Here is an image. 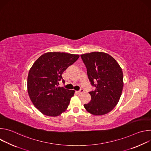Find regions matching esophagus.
<instances>
[{
  "instance_id": "34e87169",
  "label": "esophagus",
  "mask_w": 151,
  "mask_h": 151,
  "mask_svg": "<svg viewBox=\"0 0 151 151\" xmlns=\"http://www.w3.org/2000/svg\"><path fill=\"white\" fill-rule=\"evenodd\" d=\"M78 94H82V93H83V92H84V90H83V89H81L79 91H76Z\"/></svg>"
}]
</instances>
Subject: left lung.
Returning a JSON list of instances; mask_svg holds the SVG:
<instances>
[{
    "label": "left lung",
    "instance_id": "obj_1",
    "mask_svg": "<svg viewBox=\"0 0 151 151\" xmlns=\"http://www.w3.org/2000/svg\"><path fill=\"white\" fill-rule=\"evenodd\" d=\"M91 84V100L84 107L94 115L110 112L118 103L123 89V73L117 61L109 54L92 52L81 55Z\"/></svg>",
    "mask_w": 151,
    "mask_h": 151
}]
</instances>
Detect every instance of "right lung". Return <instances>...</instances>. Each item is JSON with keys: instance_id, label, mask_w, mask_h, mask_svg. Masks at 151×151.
I'll return each instance as SVG.
<instances>
[{"instance_id": "1", "label": "right lung", "mask_w": 151, "mask_h": 151, "mask_svg": "<svg viewBox=\"0 0 151 151\" xmlns=\"http://www.w3.org/2000/svg\"><path fill=\"white\" fill-rule=\"evenodd\" d=\"M79 57L66 52H47L30 68L27 78L29 96L34 106L43 114L57 116L65 111L75 91L58 87L65 81L62 74Z\"/></svg>"}]
</instances>
